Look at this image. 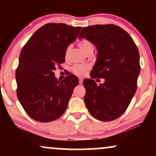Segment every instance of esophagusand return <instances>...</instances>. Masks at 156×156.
I'll list each match as a JSON object with an SVG mask.
<instances>
[{
	"label": "esophagus",
	"mask_w": 156,
	"mask_h": 156,
	"mask_svg": "<svg viewBox=\"0 0 156 156\" xmlns=\"http://www.w3.org/2000/svg\"><path fill=\"white\" fill-rule=\"evenodd\" d=\"M79 82H80V84H82L83 82V78L82 77H79Z\"/></svg>",
	"instance_id": "obj_1"
}]
</instances>
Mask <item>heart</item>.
<instances>
[{"label":"heart","mask_w":156,"mask_h":156,"mask_svg":"<svg viewBox=\"0 0 156 156\" xmlns=\"http://www.w3.org/2000/svg\"><path fill=\"white\" fill-rule=\"evenodd\" d=\"M78 45L84 53H86L89 49L93 48V46L91 42L87 40H81V41L79 42ZM68 52H69V48H67V50H66V55H67ZM89 69V67L88 65H75L72 67V72L78 76L84 75L87 72V71H88Z\"/></svg>","instance_id":"1"}]
</instances>
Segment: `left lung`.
Returning <instances> with one entry per match:
<instances>
[{
  "label": "left lung",
  "mask_w": 156,
  "mask_h": 156,
  "mask_svg": "<svg viewBox=\"0 0 156 156\" xmlns=\"http://www.w3.org/2000/svg\"><path fill=\"white\" fill-rule=\"evenodd\" d=\"M89 40L97 50L91 79H84L85 105L92 116L102 121L120 117L129 106L137 89L140 56L131 35L115 25L83 27L79 39ZM105 80L97 85L93 78Z\"/></svg>",
  "instance_id": "obj_1"
}]
</instances>
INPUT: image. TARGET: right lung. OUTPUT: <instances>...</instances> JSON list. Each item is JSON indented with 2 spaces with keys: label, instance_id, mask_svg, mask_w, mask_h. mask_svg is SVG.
Segmentation results:
<instances>
[{
  "label": "right lung",
  "instance_id": "right-lung-1",
  "mask_svg": "<svg viewBox=\"0 0 156 156\" xmlns=\"http://www.w3.org/2000/svg\"><path fill=\"white\" fill-rule=\"evenodd\" d=\"M81 27L48 23L37 30L23 47L16 78L17 97L28 116L39 122L56 120L67 109L77 76L58 82L54 71L65 62L66 50L78 37Z\"/></svg>",
  "mask_w": 156,
  "mask_h": 156
}]
</instances>
